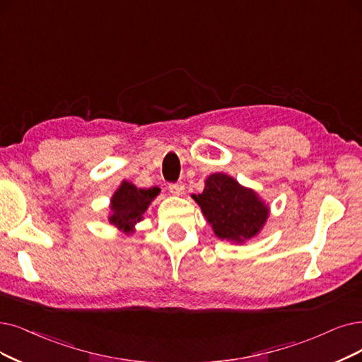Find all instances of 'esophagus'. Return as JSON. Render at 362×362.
Returning <instances> with one entry per match:
<instances>
[{
    "label": "esophagus",
    "mask_w": 362,
    "mask_h": 362,
    "mask_svg": "<svg viewBox=\"0 0 362 362\" xmlns=\"http://www.w3.org/2000/svg\"><path fill=\"white\" fill-rule=\"evenodd\" d=\"M168 189H170V192L174 194V195H180V194H183V191H185V185H183L182 182L170 183V185H168Z\"/></svg>",
    "instance_id": "obj_1"
}]
</instances>
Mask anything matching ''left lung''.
<instances>
[{
	"label": "left lung",
	"mask_w": 362,
	"mask_h": 362,
	"mask_svg": "<svg viewBox=\"0 0 362 362\" xmlns=\"http://www.w3.org/2000/svg\"><path fill=\"white\" fill-rule=\"evenodd\" d=\"M213 231L222 240L242 243L257 235L269 218V209L257 194L222 173L211 174L202 194L192 195Z\"/></svg>",
	"instance_id": "obj_1"
}]
</instances>
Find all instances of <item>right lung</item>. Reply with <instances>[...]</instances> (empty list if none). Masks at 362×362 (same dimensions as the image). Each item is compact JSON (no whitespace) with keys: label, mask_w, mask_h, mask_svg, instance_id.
<instances>
[{"label":"right lung","mask_w":362,"mask_h":362,"mask_svg":"<svg viewBox=\"0 0 362 362\" xmlns=\"http://www.w3.org/2000/svg\"><path fill=\"white\" fill-rule=\"evenodd\" d=\"M158 192L159 188L156 186L149 189H139L128 182H122L112 198L110 209L113 213L109 218L110 223L124 231H131L134 223L141 219V215Z\"/></svg>","instance_id":"right-lung-1"}]
</instances>
